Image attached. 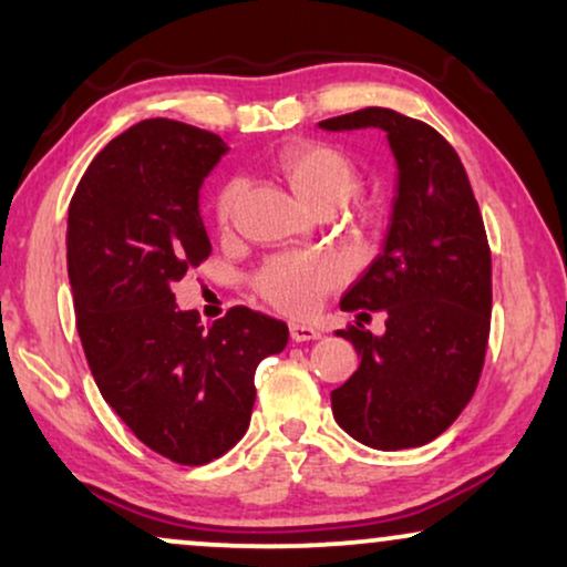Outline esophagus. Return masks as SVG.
Masks as SVG:
<instances>
[{
	"instance_id": "obj_1",
	"label": "esophagus",
	"mask_w": 567,
	"mask_h": 567,
	"mask_svg": "<svg viewBox=\"0 0 567 567\" xmlns=\"http://www.w3.org/2000/svg\"><path fill=\"white\" fill-rule=\"evenodd\" d=\"M289 332H291L293 343H307V340L322 338L320 330L312 328V324H305V322H291L289 324Z\"/></svg>"
}]
</instances>
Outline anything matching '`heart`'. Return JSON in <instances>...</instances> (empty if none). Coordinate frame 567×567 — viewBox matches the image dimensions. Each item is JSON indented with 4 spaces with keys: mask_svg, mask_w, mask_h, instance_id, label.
<instances>
[{
    "mask_svg": "<svg viewBox=\"0 0 567 567\" xmlns=\"http://www.w3.org/2000/svg\"><path fill=\"white\" fill-rule=\"evenodd\" d=\"M276 173L284 177L301 204L312 212H336L359 190V169L343 150L322 142H293L278 150ZM245 183L229 181L216 198L221 227L235 219ZM340 281V268L328 258L281 255L268 260L258 274V289L270 305L289 315H312L324 293Z\"/></svg>",
    "mask_w": 567,
    "mask_h": 567,
    "instance_id": "b5f03b06",
    "label": "heart"
}]
</instances>
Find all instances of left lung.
Instances as JSON below:
<instances>
[{
    "label": "left lung",
    "instance_id": "1",
    "mask_svg": "<svg viewBox=\"0 0 567 567\" xmlns=\"http://www.w3.org/2000/svg\"><path fill=\"white\" fill-rule=\"evenodd\" d=\"M320 128H382L398 165L382 252L340 299L346 312L382 309L386 330H338L361 361L332 390V415L371 449L423 446L460 417L483 371L493 305L483 216L460 154L429 123L363 107Z\"/></svg>",
    "mask_w": 567,
    "mask_h": 567
}]
</instances>
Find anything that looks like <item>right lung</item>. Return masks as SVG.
I'll use <instances>...</instances> for the list:
<instances>
[{"label": "right lung", "instance_id": "right-lung-1", "mask_svg": "<svg viewBox=\"0 0 567 567\" xmlns=\"http://www.w3.org/2000/svg\"><path fill=\"white\" fill-rule=\"evenodd\" d=\"M229 146L150 118L92 159L69 204L66 266L95 384L123 423L177 464L227 454L250 425L255 369L289 328L247 307L212 328L173 286L212 252L200 185Z\"/></svg>", "mask_w": 567, "mask_h": 567}]
</instances>
